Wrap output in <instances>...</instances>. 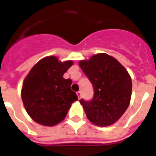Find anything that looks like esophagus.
<instances>
[{
	"instance_id": "34e87169",
	"label": "esophagus",
	"mask_w": 156,
	"mask_h": 156,
	"mask_svg": "<svg viewBox=\"0 0 156 156\" xmlns=\"http://www.w3.org/2000/svg\"><path fill=\"white\" fill-rule=\"evenodd\" d=\"M77 95H78V98H81V95H82V93H81V91H78V92H77Z\"/></svg>"
}]
</instances>
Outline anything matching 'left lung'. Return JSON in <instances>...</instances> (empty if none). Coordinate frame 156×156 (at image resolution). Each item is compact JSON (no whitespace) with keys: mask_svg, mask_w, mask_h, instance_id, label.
<instances>
[{"mask_svg":"<svg viewBox=\"0 0 156 156\" xmlns=\"http://www.w3.org/2000/svg\"><path fill=\"white\" fill-rule=\"evenodd\" d=\"M78 64L94 91L92 100H80L87 119L97 126L112 125L129 107L131 76L119 61L104 53L93 55L89 60H81Z\"/></svg>","mask_w":156,"mask_h":156,"instance_id":"8db88e82","label":"left lung"}]
</instances>
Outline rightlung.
Instances as JSON below:
<instances>
[{"mask_svg": "<svg viewBox=\"0 0 156 156\" xmlns=\"http://www.w3.org/2000/svg\"><path fill=\"white\" fill-rule=\"evenodd\" d=\"M73 64V61L62 62L57 57L48 56L30 69L23 82L21 98L34 121L52 126L65 119L72 103L78 100L70 89L71 79L63 78Z\"/></svg>", "mask_w": 156, "mask_h": 156, "instance_id": "obj_1", "label": "right lung"}]
</instances>
